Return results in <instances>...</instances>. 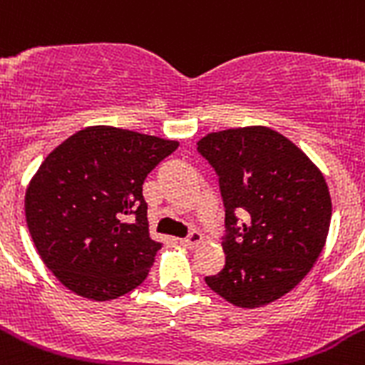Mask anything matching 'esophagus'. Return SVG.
Returning <instances> with one entry per match:
<instances>
[{
  "label": "esophagus",
  "instance_id": "esophagus-1",
  "mask_svg": "<svg viewBox=\"0 0 365 365\" xmlns=\"http://www.w3.org/2000/svg\"><path fill=\"white\" fill-rule=\"evenodd\" d=\"M202 240H203L202 234H200L198 230H192V232H190L189 236L183 237L182 245H183V247H187V248H194V247H198V245L202 243Z\"/></svg>",
  "mask_w": 365,
  "mask_h": 365
}]
</instances>
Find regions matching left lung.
<instances>
[{"label": "left lung", "instance_id": "left-lung-1", "mask_svg": "<svg viewBox=\"0 0 365 365\" xmlns=\"http://www.w3.org/2000/svg\"><path fill=\"white\" fill-rule=\"evenodd\" d=\"M198 153L216 171L225 205V267L205 282L241 308L274 302L306 277L324 248L331 221L324 176L268 128L210 133Z\"/></svg>", "mask_w": 365, "mask_h": 365}]
</instances>
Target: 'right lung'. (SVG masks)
I'll list each match as a JSON object with an SVG mask.
<instances>
[{"label": "right lung", "instance_id": "right-lung-1", "mask_svg": "<svg viewBox=\"0 0 365 365\" xmlns=\"http://www.w3.org/2000/svg\"><path fill=\"white\" fill-rule=\"evenodd\" d=\"M178 145L95 125L41 163L26 189V225L43 263L68 290L110 301L144 282L162 243L149 237L142 185Z\"/></svg>", "mask_w": 365, "mask_h": 365}]
</instances>
